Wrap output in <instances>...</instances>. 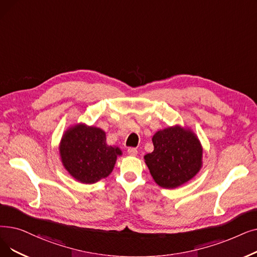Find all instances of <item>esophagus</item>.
<instances>
[{"instance_id":"obj_1","label":"esophagus","mask_w":257,"mask_h":257,"mask_svg":"<svg viewBox=\"0 0 257 257\" xmlns=\"http://www.w3.org/2000/svg\"><path fill=\"white\" fill-rule=\"evenodd\" d=\"M128 154L130 156H137L138 155V150L136 148H128Z\"/></svg>"}]
</instances>
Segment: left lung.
<instances>
[{"label":"left lung","instance_id":"left-lung-1","mask_svg":"<svg viewBox=\"0 0 257 257\" xmlns=\"http://www.w3.org/2000/svg\"><path fill=\"white\" fill-rule=\"evenodd\" d=\"M154 149L144 156L154 182L162 188L175 189L190 180L203 167V146L189 127L174 125L152 137Z\"/></svg>","mask_w":257,"mask_h":257}]
</instances>
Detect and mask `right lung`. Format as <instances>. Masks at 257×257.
<instances>
[{"instance_id": "add662e5", "label": "right lung", "mask_w": 257, "mask_h": 257, "mask_svg": "<svg viewBox=\"0 0 257 257\" xmlns=\"http://www.w3.org/2000/svg\"><path fill=\"white\" fill-rule=\"evenodd\" d=\"M64 168L75 181L91 185L112 172L117 156L122 152L106 142V132L85 122L67 128L59 145Z\"/></svg>"}]
</instances>
